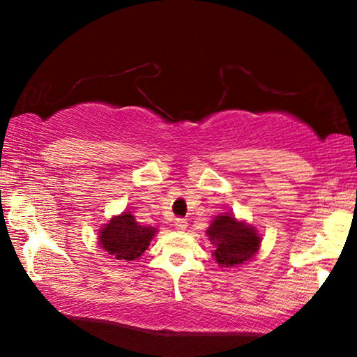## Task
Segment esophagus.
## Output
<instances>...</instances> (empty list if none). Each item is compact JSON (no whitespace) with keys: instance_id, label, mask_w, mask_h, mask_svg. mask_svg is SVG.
Masks as SVG:
<instances>
[{"instance_id":"esophagus-1","label":"esophagus","mask_w":357,"mask_h":357,"mask_svg":"<svg viewBox=\"0 0 357 357\" xmlns=\"http://www.w3.org/2000/svg\"><path fill=\"white\" fill-rule=\"evenodd\" d=\"M174 227L178 229V231H185V229L188 227V221H187V219H182V218L175 219V221H174Z\"/></svg>"}]
</instances>
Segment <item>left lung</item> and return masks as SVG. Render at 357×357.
<instances>
[{
  "instance_id": "1",
  "label": "left lung",
  "mask_w": 357,
  "mask_h": 357,
  "mask_svg": "<svg viewBox=\"0 0 357 357\" xmlns=\"http://www.w3.org/2000/svg\"><path fill=\"white\" fill-rule=\"evenodd\" d=\"M206 234L214 245V260L222 268H234L248 261L261 243L257 229L245 221H237L232 214L214 218Z\"/></svg>"
}]
</instances>
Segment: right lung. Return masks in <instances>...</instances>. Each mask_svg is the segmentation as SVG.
<instances>
[{
  "mask_svg": "<svg viewBox=\"0 0 357 357\" xmlns=\"http://www.w3.org/2000/svg\"><path fill=\"white\" fill-rule=\"evenodd\" d=\"M158 229L139 226L130 211L114 216L99 231V243L119 261H133L148 250Z\"/></svg>",
  "mask_w": 357,
  "mask_h": 357,
  "instance_id": "obj_1",
  "label": "right lung"
}]
</instances>
